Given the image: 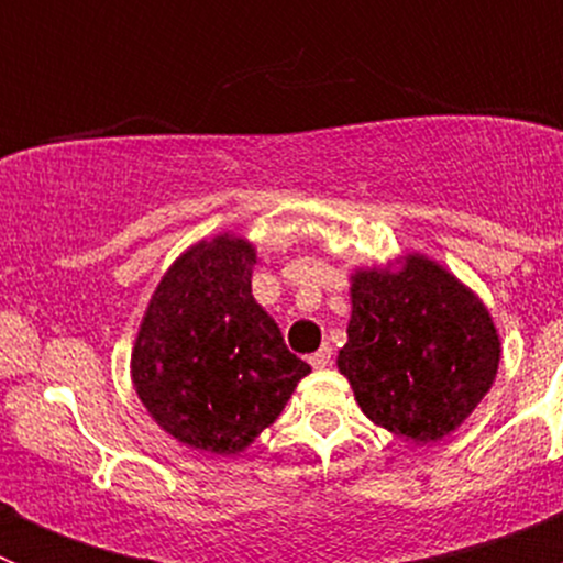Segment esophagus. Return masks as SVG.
Masks as SVG:
<instances>
[{
    "instance_id": "esophagus-1",
    "label": "esophagus",
    "mask_w": 563,
    "mask_h": 563,
    "mask_svg": "<svg viewBox=\"0 0 563 563\" xmlns=\"http://www.w3.org/2000/svg\"><path fill=\"white\" fill-rule=\"evenodd\" d=\"M310 363H312V369H327V366L332 363V346H321L318 352H312Z\"/></svg>"
}]
</instances>
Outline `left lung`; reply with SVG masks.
Here are the masks:
<instances>
[{
    "instance_id": "8db88e82",
    "label": "left lung",
    "mask_w": 563,
    "mask_h": 563,
    "mask_svg": "<svg viewBox=\"0 0 563 563\" xmlns=\"http://www.w3.org/2000/svg\"><path fill=\"white\" fill-rule=\"evenodd\" d=\"M352 316L338 372L361 411L406 442L449 437L496 380L494 318L451 271L409 253L352 273Z\"/></svg>"
}]
</instances>
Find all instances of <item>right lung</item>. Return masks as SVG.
Masks as SVG:
<instances>
[{
  "instance_id": "add662e5",
  "label": "right lung",
  "mask_w": 563,
  "mask_h": 563,
  "mask_svg": "<svg viewBox=\"0 0 563 563\" xmlns=\"http://www.w3.org/2000/svg\"><path fill=\"white\" fill-rule=\"evenodd\" d=\"M258 253L236 233L183 251L154 287L132 350V386L168 437L242 454L310 375L251 292Z\"/></svg>"
}]
</instances>
